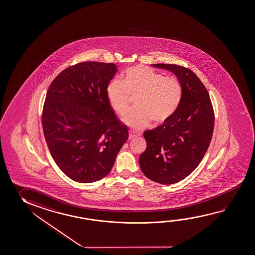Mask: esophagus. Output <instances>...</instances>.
Wrapping results in <instances>:
<instances>
[{"label": "esophagus", "mask_w": 255, "mask_h": 255, "mask_svg": "<svg viewBox=\"0 0 255 255\" xmlns=\"http://www.w3.org/2000/svg\"><path fill=\"white\" fill-rule=\"evenodd\" d=\"M129 139H133V138L137 137V136H139L140 134L137 133H135V132H133V131H131L130 130L129 131Z\"/></svg>", "instance_id": "obj_1"}]
</instances>
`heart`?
Returning a JSON list of instances; mask_svg holds the SVG:
<instances>
[{
	"label": "heart",
	"instance_id": "1",
	"mask_svg": "<svg viewBox=\"0 0 255 255\" xmlns=\"http://www.w3.org/2000/svg\"><path fill=\"white\" fill-rule=\"evenodd\" d=\"M107 98L114 112L124 116L129 110L131 97L135 98V109L124 118L133 129L166 122L174 114L182 99L181 82L173 76L165 77L152 69L137 65L128 69L123 81L114 79L106 89Z\"/></svg>",
	"mask_w": 255,
	"mask_h": 255
}]
</instances>
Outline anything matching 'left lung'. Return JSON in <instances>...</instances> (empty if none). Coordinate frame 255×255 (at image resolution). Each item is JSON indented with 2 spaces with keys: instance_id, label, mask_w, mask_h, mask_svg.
<instances>
[{
  "instance_id": "obj_1",
  "label": "left lung",
  "mask_w": 255,
  "mask_h": 255,
  "mask_svg": "<svg viewBox=\"0 0 255 255\" xmlns=\"http://www.w3.org/2000/svg\"><path fill=\"white\" fill-rule=\"evenodd\" d=\"M152 66L174 73L182 85V99L166 122L143 132L147 146L139 164L151 181L173 184L191 174L202 160L214 132V109L206 87L191 70L166 64Z\"/></svg>"
}]
</instances>
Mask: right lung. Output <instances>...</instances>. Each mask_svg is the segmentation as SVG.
Wrapping results in <instances>:
<instances>
[{
    "label": "right lung",
    "mask_w": 255,
    "mask_h": 255,
    "mask_svg": "<svg viewBox=\"0 0 255 255\" xmlns=\"http://www.w3.org/2000/svg\"><path fill=\"white\" fill-rule=\"evenodd\" d=\"M117 71L113 63L82 62L61 72L48 89L41 117L45 140L58 167L75 182L105 177L128 139L106 94Z\"/></svg>",
    "instance_id": "1"
}]
</instances>
